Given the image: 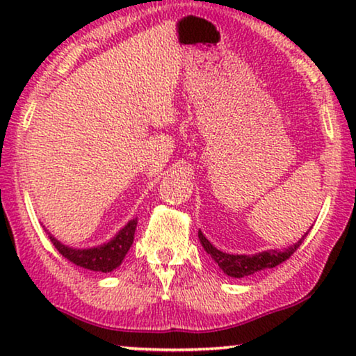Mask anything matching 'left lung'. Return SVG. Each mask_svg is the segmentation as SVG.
Listing matches in <instances>:
<instances>
[{"instance_id":"obj_1","label":"left lung","mask_w":356,"mask_h":356,"mask_svg":"<svg viewBox=\"0 0 356 356\" xmlns=\"http://www.w3.org/2000/svg\"><path fill=\"white\" fill-rule=\"evenodd\" d=\"M306 235H308V232H306L298 241L293 243V245L285 248V250H269V251L257 252V254L246 256V254H228V252L217 250V248L213 246L206 236H204V233L201 230L197 233L199 241H201V245L204 250H206L207 254H211L212 259L217 262L218 267H220L227 275L235 277V279H243V277L246 275H252L259 270L272 269V267L282 264V262L289 259V257L298 250Z\"/></svg>"}]
</instances>
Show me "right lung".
<instances>
[{
	"instance_id": "right-lung-1",
	"label": "right lung",
	"mask_w": 356,
	"mask_h": 356,
	"mask_svg": "<svg viewBox=\"0 0 356 356\" xmlns=\"http://www.w3.org/2000/svg\"><path fill=\"white\" fill-rule=\"evenodd\" d=\"M136 225H138V218H133L108 243H104L100 246L87 248V250H77V248L63 245L50 232H45L48 233V238L51 240L53 246L60 251L63 257L71 261L72 264L94 272H111L121 266L124 256L128 254L129 248L134 241Z\"/></svg>"
}]
</instances>
